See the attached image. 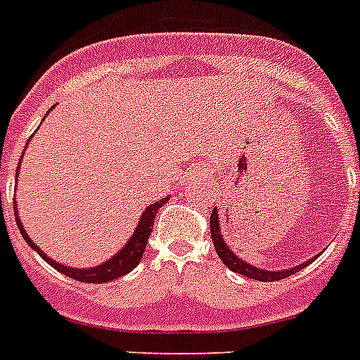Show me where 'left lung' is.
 <instances>
[{"instance_id":"obj_1","label":"left lung","mask_w":360,"mask_h":360,"mask_svg":"<svg viewBox=\"0 0 360 360\" xmlns=\"http://www.w3.org/2000/svg\"><path fill=\"white\" fill-rule=\"evenodd\" d=\"M211 239H213L214 250H217L220 259L224 262L226 267L230 269V271H233V273H239L243 274V276H248V278L259 280V282H274V280H282L285 278V276H291V274L297 273V271H301V269H304V265L310 263V262L302 263V265H299V267L288 269V271H263V269L252 267V265H248L246 262L239 259V257H237L236 254L226 246L219 228V213H217V209H213V213H211ZM314 259H316V257H314Z\"/></svg>"}]
</instances>
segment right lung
Returning <instances> with one entry per match:
<instances>
[{"label":"right lung","mask_w":360,"mask_h":360,"mask_svg":"<svg viewBox=\"0 0 360 360\" xmlns=\"http://www.w3.org/2000/svg\"><path fill=\"white\" fill-rule=\"evenodd\" d=\"M166 202H168V198H162L160 202H155L153 205H149V207L143 211V214H141V220L138 222V228H136L134 236L130 237V240L127 243V246H124L123 250L117 252V254H115L112 259H108L106 263H103V265H98V267H93V269L65 267V265H59L58 262L50 259V257H48L42 250H39V246H37L30 237H27L25 230L22 228V224H20L18 213H16V205H14V217H16V224H18V230L20 233H22V237L25 239V243H27L33 250L39 252V256H41L46 263H50L53 269H58L59 273L67 274V276L78 280V282H87V284H104V282H112V280L120 278V276H123V274H127L129 271H132V269L140 263L141 256H143V250H146V246H147V240H149V236H151V231H153V224H155L157 211L162 207Z\"/></svg>","instance_id":"right-lung-1"}]
</instances>
